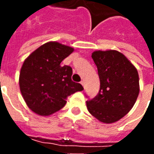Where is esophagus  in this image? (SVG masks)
<instances>
[{
	"label": "esophagus",
	"instance_id": "esophagus-1",
	"mask_svg": "<svg viewBox=\"0 0 154 154\" xmlns=\"http://www.w3.org/2000/svg\"><path fill=\"white\" fill-rule=\"evenodd\" d=\"M81 84H82V86L84 87V82H83V81H82V82H81Z\"/></svg>",
	"mask_w": 154,
	"mask_h": 154
}]
</instances>
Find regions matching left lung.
I'll return each mask as SVG.
<instances>
[{"instance_id": "8db88e82", "label": "left lung", "mask_w": 154, "mask_h": 154, "mask_svg": "<svg viewBox=\"0 0 154 154\" xmlns=\"http://www.w3.org/2000/svg\"><path fill=\"white\" fill-rule=\"evenodd\" d=\"M91 57L98 70L100 91L87 101V110L100 122H116L135 104L139 93L138 71L119 51H94Z\"/></svg>"}]
</instances>
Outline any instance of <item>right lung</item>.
I'll list each match as a JSON object with an SVG mask.
<instances>
[{"label": "right lung", "instance_id": "add662e5", "mask_svg": "<svg viewBox=\"0 0 154 154\" xmlns=\"http://www.w3.org/2000/svg\"><path fill=\"white\" fill-rule=\"evenodd\" d=\"M73 48L51 41L29 55L22 65L19 84L25 103L41 116H50L67 103V97L83 90L72 81V69L61 63Z\"/></svg>", "mask_w": 154, "mask_h": 154}]
</instances>
